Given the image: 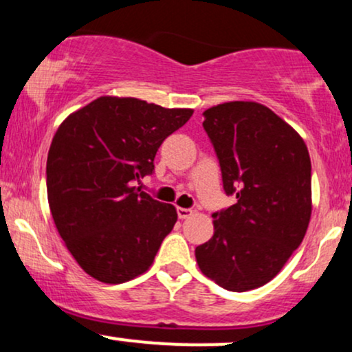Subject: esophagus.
Listing matches in <instances>:
<instances>
[{"mask_svg": "<svg viewBox=\"0 0 352 352\" xmlns=\"http://www.w3.org/2000/svg\"><path fill=\"white\" fill-rule=\"evenodd\" d=\"M177 213H179V218H180V220H185V218H188V217H192V215H193V210L179 207V208H177Z\"/></svg>", "mask_w": 352, "mask_h": 352, "instance_id": "34e87169", "label": "esophagus"}]
</instances>
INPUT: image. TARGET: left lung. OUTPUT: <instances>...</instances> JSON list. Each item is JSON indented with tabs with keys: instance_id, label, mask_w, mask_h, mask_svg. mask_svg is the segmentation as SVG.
<instances>
[{
	"instance_id": "1",
	"label": "left lung",
	"mask_w": 352,
	"mask_h": 352,
	"mask_svg": "<svg viewBox=\"0 0 352 352\" xmlns=\"http://www.w3.org/2000/svg\"><path fill=\"white\" fill-rule=\"evenodd\" d=\"M204 116L223 188L236 204L213 213V236L195 258L205 276L243 293L272 281L306 235L309 152L292 125L254 100L218 104Z\"/></svg>"
}]
</instances>
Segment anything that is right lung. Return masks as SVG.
<instances>
[{
  "mask_svg": "<svg viewBox=\"0 0 352 352\" xmlns=\"http://www.w3.org/2000/svg\"><path fill=\"white\" fill-rule=\"evenodd\" d=\"M192 114L100 96L60 122L47 153V201L64 245L94 280L119 285L152 266L177 210L134 182L152 173L160 145Z\"/></svg>",
  "mask_w": 352,
  "mask_h": 352,
  "instance_id": "right-lung-1",
  "label": "right lung"
}]
</instances>
